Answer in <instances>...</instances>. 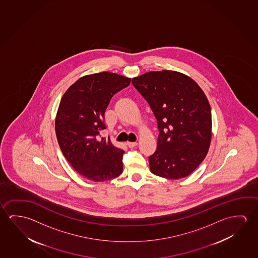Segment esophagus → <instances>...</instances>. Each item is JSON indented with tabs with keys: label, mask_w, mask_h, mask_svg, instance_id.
I'll return each mask as SVG.
<instances>
[{
	"label": "esophagus",
	"mask_w": 258,
	"mask_h": 258,
	"mask_svg": "<svg viewBox=\"0 0 258 258\" xmlns=\"http://www.w3.org/2000/svg\"><path fill=\"white\" fill-rule=\"evenodd\" d=\"M127 146L129 148H134L138 144L136 142H127Z\"/></svg>",
	"instance_id": "34e87169"
}]
</instances>
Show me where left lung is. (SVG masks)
Wrapping results in <instances>:
<instances>
[{"label":"left lung","mask_w":258,"mask_h":258,"mask_svg":"<svg viewBox=\"0 0 258 258\" xmlns=\"http://www.w3.org/2000/svg\"><path fill=\"white\" fill-rule=\"evenodd\" d=\"M147 100L160 130L151 171L168 179L188 176L205 160L212 140V113L200 86L185 74L162 70L132 80Z\"/></svg>","instance_id":"left-lung-1"}]
</instances>
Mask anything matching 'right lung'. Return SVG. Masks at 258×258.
Listing matches in <instances>:
<instances>
[{
    "label": "right lung",
    "mask_w": 258,
    "mask_h": 258,
    "mask_svg": "<svg viewBox=\"0 0 258 258\" xmlns=\"http://www.w3.org/2000/svg\"><path fill=\"white\" fill-rule=\"evenodd\" d=\"M131 78L102 72L82 76L61 97L55 134L61 152L80 175L94 182L115 178L123 171V150L110 139L98 140L106 129L104 114L112 97Z\"/></svg>",
    "instance_id": "right-lung-1"
}]
</instances>
